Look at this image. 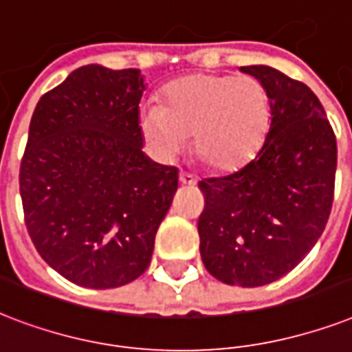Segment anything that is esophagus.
Listing matches in <instances>:
<instances>
[{"label":"esophagus","instance_id":"1","mask_svg":"<svg viewBox=\"0 0 352 352\" xmlns=\"http://www.w3.org/2000/svg\"><path fill=\"white\" fill-rule=\"evenodd\" d=\"M179 184L182 185H187V187H192V185H196V178L195 176H190V174L187 173H179Z\"/></svg>","mask_w":352,"mask_h":352}]
</instances>
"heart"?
I'll list each match as a JSON object with an SVG mask.
<instances>
[{
	"label": "heart",
	"mask_w": 352,
	"mask_h": 352,
	"mask_svg": "<svg viewBox=\"0 0 352 352\" xmlns=\"http://www.w3.org/2000/svg\"><path fill=\"white\" fill-rule=\"evenodd\" d=\"M270 99L257 78L192 75L168 84L160 106L139 116L145 138L162 154L182 151L192 138L200 165L231 170L250 162L268 130Z\"/></svg>",
	"instance_id": "obj_1"
}]
</instances>
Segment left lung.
<instances>
[{
	"instance_id": "1",
	"label": "left lung",
	"mask_w": 352,
	"mask_h": 352,
	"mask_svg": "<svg viewBox=\"0 0 352 352\" xmlns=\"http://www.w3.org/2000/svg\"><path fill=\"white\" fill-rule=\"evenodd\" d=\"M263 84L272 122L236 173L201 179L200 253L209 274L244 288L296 268L325 230L334 198L336 135L307 84L268 65H244Z\"/></svg>"
}]
</instances>
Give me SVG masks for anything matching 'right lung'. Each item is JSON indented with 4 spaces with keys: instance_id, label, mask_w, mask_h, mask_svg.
I'll list each match as a JSON object with an SVG mask.
<instances>
[{
    "instance_id": "add662e5",
    "label": "right lung",
    "mask_w": 352,
    "mask_h": 352,
    "mask_svg": "<svg viewBox=\"0 0 352 352\" xmlns=\"http://www.w3.org/2000/svg\"><path fill=\"white\" fill-rule=\"evenodd\" d=\"M139 69L89 64L42 95L20 165L25 226L42 258L78 287L117 288L151 264L178 168L143 154Z\"/></svg>"
}]
</instances>
